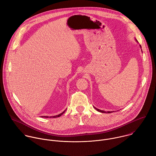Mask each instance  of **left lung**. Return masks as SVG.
Segmentation results:
<instances>
[{
	"mask_svg": "<svg viewBox=\"0 0 156 156\" xmlns=\"http://www.w3.org/2000/svg\"><path fill=\"white\" fill-rule=\"evenodd\" d=\"M136 41L137 42H139L138 41H137V40L136 39ZM140 48H142V47H141V45H140ZM94 108L97 111H98V112H102V113H111V112H113L114 111H108V112H106V111H102V110H100V109H97V108H96L95 107H94Z\"/></svg>",
	"mask_w": 156,
	"mask_h": 156,
	"instance_id": "1",
	"label": "left lung"
}]
</instances>
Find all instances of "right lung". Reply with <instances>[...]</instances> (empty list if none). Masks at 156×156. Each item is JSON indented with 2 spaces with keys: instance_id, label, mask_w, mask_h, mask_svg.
<instances>
[{
  "instance_id": "1",
  "label": "right lung",
  "mask_w": 156,
  "mask_h": 156,
  "mask_svg": "<svg viewBox=\"0 0 156 156\" xmlns=\"http://www.w3.org/2000/svg\"><path fill=\"white\" fill-rule=\"evenodd\" d=\"M66 110L64 111L62 113L59 114V115H55V116H51V117H48V116H41V117H43V118H57V117H60L61 115H62L65 112Z\"/></svg>"
}]
</instances>
